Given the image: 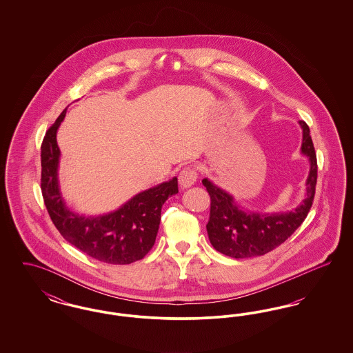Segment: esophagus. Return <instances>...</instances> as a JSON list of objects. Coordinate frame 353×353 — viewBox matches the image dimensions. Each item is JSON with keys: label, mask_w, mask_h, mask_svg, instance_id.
Here are the masks:
<instances>
[{"label": "esophagus", "mask_w": 353, "mask_h": 353, "mask_svg": "<svg viewBox=\"0 0 353 353\" xmlns=\"http://www.w3.org/2000/svg\"><path fill=\"white\" fill-rule=\"evenodd\" d=\"M196 181H197V172H196V169L186 167V168L183 169L180 172V174H179V184H180L183 189L193 186V185L196 184Z\"/></svg>", "instance_id": "34e87169"}]
</instances>
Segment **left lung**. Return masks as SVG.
<instances>
[{
	"mask_svg": "<svg viewBox=\"0 0 353 353\" xmlns=\"http://www.w3.org/2000/svg\"><path fill=\"white\" fill-rule=\"evenodd\" d=\"M299 124L303 131L301 152L310 161V172L305 181V199L294 210L250 212L239 206L230 193L209 179L202 180L212 201L206 230L210 243L217 252L236 259L259 256L282 245L302 225L314 201L318 163L310 128L303 120Z\"/></svg>",
	"mask_w": 353,
	"mask_h": 353,
	"instance_id": "8db88e82",
	"label": "left lung"
}]
</instances>
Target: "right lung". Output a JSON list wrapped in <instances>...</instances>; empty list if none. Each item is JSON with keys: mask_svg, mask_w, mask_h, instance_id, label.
Here are the masks:
<instances>
[{"mask_svg": "<svg viewBox=\"0 0 353 353\" xmlns=\"http://www.w3.org/2000/svg\"><path fill=\"white\" fill-rule=\"evenodd\" d=\"M66 111L48 130L41 147V189L52 223L72 246L104 263L130 265L143 259L154 245L164 202L179 193L177 177L137 193L105 214L91 217L71 210L58 179L61 151L57 132Z\"/></svg>", "mask_w": 353, "mask_h": 353, "instance_id": "add662e5", "label": "right lung"}]
</instances>
